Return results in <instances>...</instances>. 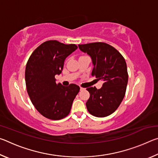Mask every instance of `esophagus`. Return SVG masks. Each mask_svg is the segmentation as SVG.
<instances>
[{
  "mask_svg": "<svg viewBox=\"0 0 158 158\" xmlns=\"http://www.w3.org/2000/svg\"><path fill=\"white\" fill-rule=\"evenodd\" d=\"M85 89L84 88H83V87H80V90H84Z\"/></svg>",
  "mask_w": 158,
  "mask_h": 158,
  "instance_id": "1",
  "label": "esophagus"
}]
</instances>
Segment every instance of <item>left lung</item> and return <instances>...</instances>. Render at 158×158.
Returning a JSON list of instances; mask_svg holds the SVG:
<instances>
[{
	"label": "left lung",
	"mask_w": 158,
	"mask_h": 158,
	"mask_svg": "<svg viewBox=\"0 0 158 158\" xmlns=\"http://www.w3.org/2000/svg\"><path fill=\"white\" fill-rule=\"evenodd\" d=\"M81 52L91 57L92 76L104 81L102 87L87 88L90 98L86 102L89 113L96 117H106L116 110L126 91L128 74L126 62L114 47L105 42L79 44Z\"/></svg>",
	"instance_id": "left-lung-1"
}]
</instances>
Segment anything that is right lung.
Segmentation results:
<instances>
[{
  "label": "right lung",
  "instance_id": "obj_1",
  "mask_svg": "<svg viewBox=\"0 0 158 158\" xmlns=\"http://www.w3.org/2000/svg\"><path fill=\"white\" fill-rule=\"evenodd\" d=\"M77 49L74 44L46 41L36 48L26 63V89L35 107L51 120L66 117L79 92V85L56 84L55 76L63 70L65 58Z\"/></svg>",
  "mask_w": 158,
  "mask_h": 158
}]
</instances>
